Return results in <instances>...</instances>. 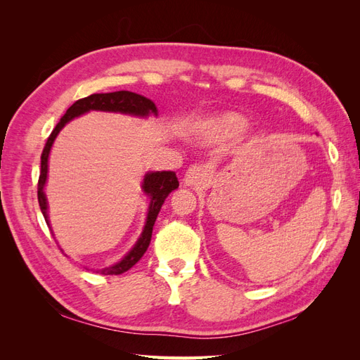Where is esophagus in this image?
<instances>
[{"mask_svg":"<svg viewBox=\"0 0 360 360\" xmlns=\"http://www.w3.org/2000/svg\"><path fill=\"white\" fill-rule=\"evenodd\" d=\"M207 180V169L202 165L191 167L184 174V183L186 186H201Z\"/></svg>","mask_w":360,"mask_h":360,"instance_id":"obj_1","label":"esophagus"}]
</instances>
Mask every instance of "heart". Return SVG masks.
Instances as JSON below:
<instances>
[{
  "mask_svg": "<svg viewBox=\"0 0 360 360\" xmlns=\"http://www.w3.org/2000/svg\"><path fill=\"white\" fill-rule=\"evenodd\" d=\"M246 118L237 112H226L210 120L204 126V135L210 139L225 141L237 136L246 127Z\"/></svg>",
  "mask_w": 360,
  "mask_h": 360,
  "instance_id": "heart-1",
  "label": "heart"
}]
</instances>
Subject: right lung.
<instances>
[{
  "label": "right lung",
  "mask_w": 360,
  "mask_h": 360,
  "mask_svg": "<svg viewBox=\"0 0 360 360\" xmlns=\"http://www.w3.org/2000/svg\"><path fill=\"white\" fill-rule=\"evenodd\" d=\"M89 111H108V112H122V114H130V115H138V117H147L150 114L158 115L156 105L151 102L147 97L132 93V91H114V93H99V94H91L89 97H84V99L76 101L69 110L61 117L56 129L52 130L45 148H43L41 153V162H40V176H39V184H37V198L40 210L45 216V221L49 225L48 221V201L46 195L43 188H45L46 177H48V158L49 151L53 144V139L57 138L60 130L66 126L70 120L78 117L81 114H85ZM179 188V180L174 171H156V172H148L144 177L143 183V191L150 197V207L147 213V221L144 225V230L141 233L138 242L135 246L130 249V252L122 259L118 261L117 264L105 267L102 270H97V274L102 275H122L127 271L130 267H134L138 261L146 254V250L151 240V233H153V225L156 222V217L160 212V207L163 201L167 200L168 195Z\"/></svg>",
  "instance_id": "add662e5"
}]
</instances>
